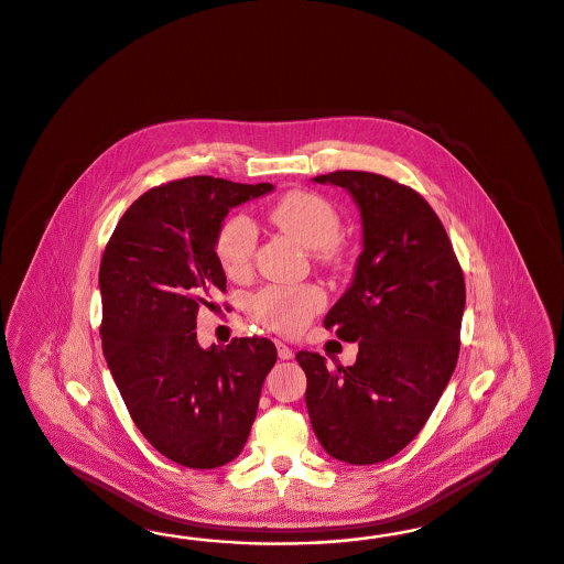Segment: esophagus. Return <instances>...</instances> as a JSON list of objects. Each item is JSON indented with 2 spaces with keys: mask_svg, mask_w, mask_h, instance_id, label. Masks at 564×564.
<instances>
[{
  "mask_svg": "<svg viewBox=\"0 0 564 564\" xmlns=\"http://www.w3.org/2000/svg\"><path fill=\"white\" fill-rule=\"evenodd\" d=\"M276 344V351H279V358H283V360H292L293 350L290 346H285L283 341H274Z\"/></svg>",
  "mask_w": 564,
  "mask_h": 564,
  "instance_id": "obj_1",
  "label": "esophagus"
}]
</instances>
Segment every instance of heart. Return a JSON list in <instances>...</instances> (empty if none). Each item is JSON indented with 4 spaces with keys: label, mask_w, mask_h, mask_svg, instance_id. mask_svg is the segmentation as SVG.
Returning <instances> with one entry per match:
<instances>
[{
    "label": "heart",
    "mask_w": 564,
    "mask_h": 564,
    "mask_svg": "<svg viewBox=\"0 0 564 564\" xmlns=\"http://www.w3.org/2000/svg\"><path fill=\"white\" fill-rule=\"evenodd\" d=\"M267 216L276 229L292 235L302 246L314 250V258L323 267L341 264V218L323 195L302 189L290 192L272 204ZM256 243L258 234L248 216L235 214L227 218L214 239V253L225 274L237 279L250 271ZM323 304L325 295L312 285H272L253 297L252 316L269 329L293 335L308 325V321L323 308Z\"/></svg>",
    "instance_id": "1"
}]
</instances>
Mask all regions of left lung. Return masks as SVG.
<instances>
[{
	"label": "left lung",
	"mask_w": 564,
	"mask_h": 564,
	"mask_svg": "<svg viewBox=\"0 0 564 564\" xmlns=\"http://www.w3.org/2000/svg\"><path fill=\"white\" fill-rule=\"evenodd\" d=\"M344 187L362 218V253L325 329L358 341L351 367L297 351L312 429L335 460L375 465L425 427L460 351L463 269L437 214L406 185L362 171L314 176Z\"/></svg>",
	"instance_id": "1"
}]
</instances>
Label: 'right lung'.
I'll use <instances>...</instances> for the list:
<instances>
[{"label":"right lung","mask_w":564,"mask_h":564,"mask_svg":"<svg viewBox=\"0 0 564 564\" xmlns=\"http://www.w3.org/2000/svg\"><path fill=\"white\" fill-rule=\"evenodd\" d=\"M272 192L189 176L154 187L118 220L99 264L101 346L143 437L189 468L239 456L276 362L267 337L199 348L197 311L227 290L214 239L231 208Z\"/></svg>","instance_id":"1"}]
</instances>
